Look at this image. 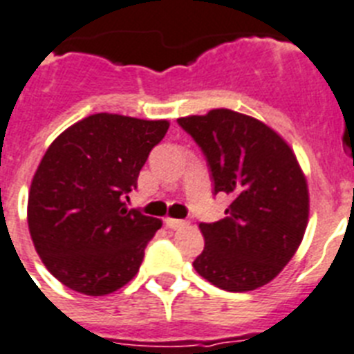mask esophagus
<instances>
[{"label":"esophagus","instance_id":"obj_1","mask_svg":"<svg viewBox=\"0 0 354 354\" xmlns=\"http://www.w3.org/2000/svg\"><path fill=\"white\" fill-rule=\"evenodd\" d=\"M165 225L169 229H182L183 225H187L185 220H174V218H165Z\"/></svg>","mask_w":354,"mask_h":354}]
</instances>
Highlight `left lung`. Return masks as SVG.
Wrapping results in <instances>:
<instances>
[{
  "label": "left lung",
  "mask_w": 354,
  "mask_h": 354,
  "mask_svg": "<svg viewBox=\"0 0 354 354\" xmlns=\"http://www.w3.org/2000/svg\"><path fill=\"white\" fill-rule=\"evenodd\" d=\"M178 125L202 149L214 194L231 198L225 218L200 223L205 247L192 266L225 291L266 286L295 257L309 218L295 152L266 123L229 109L178 118Z\"/></svg>",
  "instance_id": "8db88e82"
}]
</instances>
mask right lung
<instances>
[{"mask_svg": "<svg viewBox=\"0 0 354 354\" xmlns=\"http://www.w3.org/2000/svg\"><path fill=\"white\" fill-rule=\"evenodd\" d=\"M167 129L165 120L100 112L50 143L32 178L27 220L37 254L63 286L103 297L136 277L162 222L125 200Z\"/></svg>", "mask_w": 354, "mask_h": 354, "instance_id": "add662e5", "label": "right lung"}]
</instances>
